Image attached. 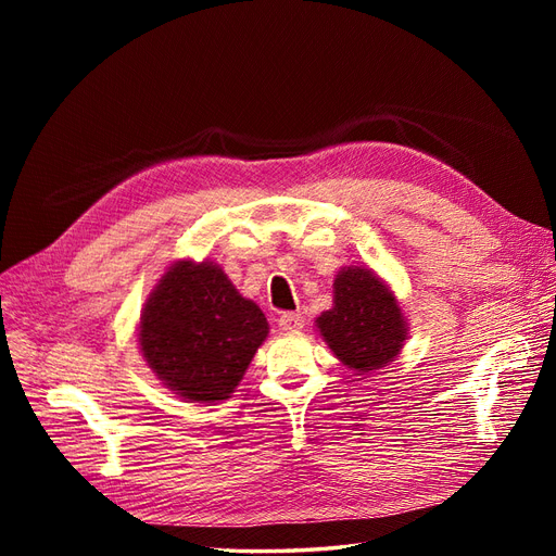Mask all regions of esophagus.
<instances>
[{"mask_svg":"<svg viewBox=\"0 0 556 556\" xmlns=\"http://www.w3.org/2000/svg\"><path fill=\"white\" fill-rule=\"evenodd\" d=\"M278 327H280L282 331H299V329H304V315H301V313H282V315L278 317Z\"/></svg>","mask_w":556,"mask_h":556,"instance_id":"esophagus-1","label":"esophagus"}]
</instances>
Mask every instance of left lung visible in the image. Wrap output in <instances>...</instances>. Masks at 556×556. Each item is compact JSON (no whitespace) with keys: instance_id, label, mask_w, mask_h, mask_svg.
<instances>
[{"instance_id":"left-lung-1","label":"left lung","mask_w":556,"mask_h":556,"mask_svg":"<svg viewBox=\"0 0 556 556\" xmlns=\"http://www.w3.org/2000/svg\"><path fill=\"white\" fill-rule=\"evenodd\" d=\"M315 325L333 355L359 376L394 362L408 336L396 296L366 266L341 268L333 280V306Z\"/></svg>"}]
</instances>
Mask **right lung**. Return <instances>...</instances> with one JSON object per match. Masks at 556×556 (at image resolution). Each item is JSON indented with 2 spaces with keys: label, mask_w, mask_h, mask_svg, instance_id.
<instances>
[{
  "label": "right lung",
  "mask_w": 556,
  "mask_h": 556,
  "mask_svg": "<svg viewBox=\"0 0 556 556\" xmlns=\"http://www.w3.org/2000/svg\"><path fill=\"white\" fill-rule=\"evenodd\" d=\"M266 333L260 306L237 292L220 266L182 260L150 292L139 345L174 394L211 403L233 394Z\"/></svg>",
  "instance_id": "1"
}]
</instances>
